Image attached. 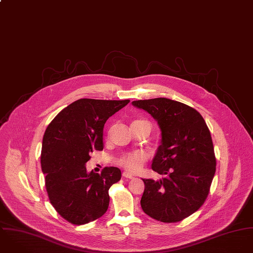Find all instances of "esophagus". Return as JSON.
Wrapping results in <instances>:
<instances>
[{
	"mask_svg": "<svg viewBox=\"0 0 253 253\" xmlns=\"http://www.w3.org/2000/svg\"><path fill=\"white\" fill-rule=\"evenodd\" d=\"M122 176H123L124 178H127V179H133V178H134V176H133L131 173L127 172V171L123 172V173H122Z\"/></svg>",
	"mask_w": 253,
	"mask_h": 253,
	"instance_id": "obj_1",
	"label": "esophagus"
}]
</instances>
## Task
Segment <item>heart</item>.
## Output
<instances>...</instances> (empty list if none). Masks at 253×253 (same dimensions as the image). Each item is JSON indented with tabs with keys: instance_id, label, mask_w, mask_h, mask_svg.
<instances>
[{
	"instance_id": "1",
	"label": "heart",
	"mask_w": 253,
	"mask_h": 253,
	"mask_svg": "<svg viewBox=\"0 0 253 253\" xmlns=\"http://www.w3.org/2000/svg\"><path fill=\"white\" fill-rule=\"evenodd\" d=\"M136 121H143V120H136ZM134 121V122H136ZM148 154L143 151L130 152L123 156H121L117 162L120 166L124 167L128 171L131 172H138L143 167L144 163L148 160Z\"/></svg>"
}]
</instances>
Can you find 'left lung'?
I'll use <instances>...</instances> for the list:
<instances>
[{"instance_id": "obj_1", "label": "left lung", "mask_w": 253, "mask_h": 253, "mask_svg": "<svg viewBox=\"0 0 253 253\" xmlns=\"http://www.w3.org/2000/svg\"><path fill=\"white\" fill-rule=\"evenodd\" d=\"M157 121L161 141L152 169L164 177L143 179L141 206L157 221L175 223L205 202L216 171L210 131L195 108L166 98L132 101Z\"/></svg>"}]
</instances>
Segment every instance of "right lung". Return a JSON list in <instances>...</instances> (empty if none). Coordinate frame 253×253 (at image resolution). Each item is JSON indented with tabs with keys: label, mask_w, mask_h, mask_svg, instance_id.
<instances>
[{
	"label": "right lung",
	"mask_w": 253,
	"mask_h": 253,
	"mask_svg": "<svg viewBox=\"0 0 253 253\" xmlns=\"http://www.w3.org/2000/svg\"><path fill=\"white\" fill-rule=\"evenodd\" d=\"M80 99L63 108L47 127L41 166L51 205L66 221L83 225L101 217L109 204V188L121 179L117 167L87 172L91 152L102 151L106 120L129 103Z\"/></svg>",
	"instance_id": "1"
}]
</instances>
